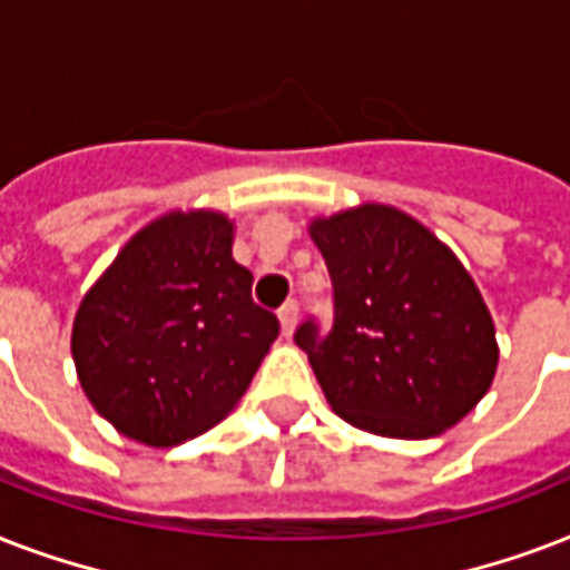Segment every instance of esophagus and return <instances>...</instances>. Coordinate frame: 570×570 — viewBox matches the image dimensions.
<instances>
[{
    "mask_svg": "<svg viewBox=\"0 0 570 570\" xmlns=\"http://www.w3.org/2000/svg\"><path fill=\"white\" fill-rule=\"evenodd\" d=\"M277 320H281V331H284V337H293L295 322H298V304L286 302L281 311H277Z\"/></svg>",
    "mask_w": 570,
    "mask_h": 570,
    "instance_id": "esophagus-1",
    "label": "esophagus"
}]
</instances>
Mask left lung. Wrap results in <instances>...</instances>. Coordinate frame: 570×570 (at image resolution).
Segmentation results:
<instances>
[{
	"label": "left lung",
	"instance_id": "8db88e82",
	"mask_svg": "<svg viewBox=\"0 0 570 570\" xmlns=\"http://www.w3.org/2000/svg\"><path fill=\"white\" fill-rule=\"evenodd\" d=\"M311 239L334 284V328L295 331L334 414L381 438L425 441L485 396L494 320L461 259L414 215L361 204L316 215Z\"/></svg>",
	"mask_w": 570,
	"mask_h": 570
}]
</instances>
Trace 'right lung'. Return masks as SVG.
<instances>
[{
	"instance_id": "obj_1",
	"label": "right lung",
	"mask_w": 570,
	"mask_h": 570,
	"mask_svg": "<svg viewBox=\"0 0 570 570\" xmlns=\"http://www.w3.org/2000/svg\"><path fill=\"white\" fill-rule=\"evenodd\" d=\"M250 284L218 209L145 224L76 311L70 352L97 414L156 450L230 414L281 331Z\"/></svg>"
}]
</instances>
